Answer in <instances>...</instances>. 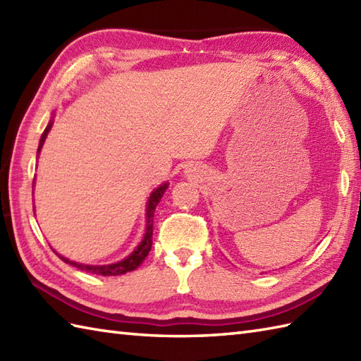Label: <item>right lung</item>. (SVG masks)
<instances>
[{
    "label": "right lung",
    "mask_w": 361,
    "mask_h": 361,
    "mask_svg": "<svg viewBox=\"0 0 361 361\" xmlns=\"http://www.w3.org/2000/svg\"><path fill=\"white\" fill-rule=\"evenodd\" d=\"M52 127V121H49L48 127L44 128V132L40 137V144H38V150L37 153H40L42 147H43V142L46 140V136H48L49 130ZM167 189V183H164L163 186H159L158 189H155L152 192L150 198H149V203H147V225H145V234H144V239L142 242L137 245L136 250L130 255L128 257L122 259L121 262H116V264H111V265H83V264H78V262H73V260H68L66 257L60 256L59 257L63 260V262L70 264V265H74L78 267L79 270H83V271H88V273H94V274H102V276H118V274H124L127 271H133L135 268L140 267L142 264V260L147 257L149 251L152 248V235H153V214H155V209L161 200V197L164 195Z\"/></svg>",
    "instance_id": "1"
}]
</instances>
